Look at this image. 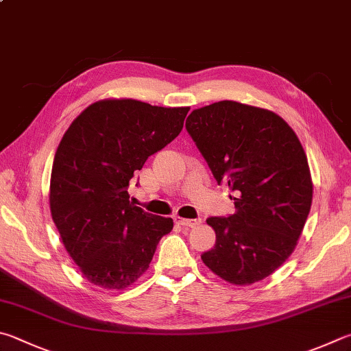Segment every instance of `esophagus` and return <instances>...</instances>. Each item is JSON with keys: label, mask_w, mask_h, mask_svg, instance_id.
<instances>
[{"label": "esophagus", "mask_w": 351, "mask_h": 351, "mask_svg": "<svg viewBox=\"0 0 351 351\" xmlns=\"http://www.w3.org/2000/svg\"><path fill=\"white\" fill-rule=\"evenodd\" d=\"M176 224H180L182 227H196L197 224H201V219H186V218H175Z\"/></svg>", "instance_id": "esophagus-1"}]
</instances>
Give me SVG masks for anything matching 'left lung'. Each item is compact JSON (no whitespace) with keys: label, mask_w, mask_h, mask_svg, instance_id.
Wrapping results in <instances>:
<instances>
[{"label":"left lung","mask_w":351,"mask_h":351,"mask_svg":"<svg viewBox=\"0 0 351 351\" xmlns=\"http://www.w3.org/2000/svg\"><path fill=\"white\" fill-rule=\"evenodd\" d=\"M186 129L215 180L234 192L237 212L207 219L216 244L204 264L237 285L270 276L295 250L313 197L296 133L276 113L237 101L193 110Z\"/></svg>","instance_id":"1"}]
</instances>
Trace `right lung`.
I'll return each instance as SVG.
<instances>
[{"instance_id": "right-lung-1", "label": "right lung", "mask_w": 351, "mask_h": 351, "mask_svg": "<svg viewBox=\"0 0 351 351\" xmlns=\"http://www.w3.org/2000/svg\"><path fill=\"white\" fill-rule=\"evenodd\" d=\"M189 107L136 99L88 106L62 136L50 178V212L84 278L121 290L149 269L173 219L130 201L129 182L150 155L180 135Z\"/></svg>"}]
</instances>
